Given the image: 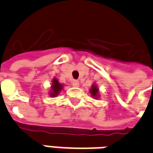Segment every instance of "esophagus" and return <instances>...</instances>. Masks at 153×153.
<instances>
[{"label": "esophagus", "instance_id": "obj_1", "mask_svg": "<svg viewBox=\"0 0 153 153\" xmlns=\"http://www.w3.org/2000/svg\"><path fill=\"white\" fill-rule=\"evenodd\" d=\"M72 85H73L74 87H79V80H73Z\"/></svg>", "mask_w": 153, "mask_h": 153}]
</instances>
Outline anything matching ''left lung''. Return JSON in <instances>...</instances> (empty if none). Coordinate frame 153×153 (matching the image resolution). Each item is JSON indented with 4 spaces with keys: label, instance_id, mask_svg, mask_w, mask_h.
I'll return each mask as SVG.
<instances>
[{
    "label": "left lung",
    "instance_id": "obj_1",
    "mask_svg": "<svg viewBox=\"0 0 153 153\" xmlns=\"http://www.w3.org/2000/svg\"><path fill=\"white\" fill-rule=\"evenodd\" d=\"M98 92H99V90H98L97 87H96L95 85H93L91 88V90H90L91 94L93 95V96H97V94H98Z\"/></svg>",
    "mask_w": 153,
    "mask_h": 153
}]
</instances>
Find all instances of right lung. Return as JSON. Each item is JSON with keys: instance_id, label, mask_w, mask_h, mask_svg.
Returning a JSON list of instances; mask_svg holds the SVG:
<instances>
[{"instance_id": "1", "label": "right lung", "mask_w": 153, "mask_h": 153, "mask_svg": "<svg viewBox=\"0 0 153 153\" xmlns=\"http://www.w3.org/2000/svg\"><path fill=\"white\" fill-rule=\"evenodd\" d=\"M62 87L63 86L59 83L58 80L56 79H53V84H52V86H51L52 90H53V92L51 94V96H56L62 89Z\"/></svg>"}]
</instances>
